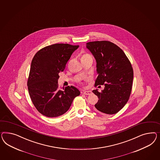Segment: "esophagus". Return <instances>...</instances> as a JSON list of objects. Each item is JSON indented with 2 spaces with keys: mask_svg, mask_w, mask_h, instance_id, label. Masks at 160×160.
<instances>
[{
  "mask_svg": "<svg viewBox=\"0 0 160 160\" xmlns=\"http://www.w3.org/2000/svg\"><path fill=\"white\" fill-rule=\"evenodd\" d=\"M83 93L84 95H90L92 94V91H86L83 92Z\"/></svg>",
  "mask_w": 160,
  "mask_h": 160,
  "instance_id": "34e87169",
  "label": "esophagus"
}]
</instances>
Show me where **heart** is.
Listing matches in <instances>:
<instances>
[{
  "instance_id": "obj_1",
  "label": "heart",
  "mask_w": 160,
  "mask_h": 160,
  "mask_svg": "<svg viewBox=\"0 0 160 160\" xmlns=\"http://www.w3.org/2000/svg\"><path fill=\"white\" fill-rule=\"evenodd\" d=\"M87 55H89V54H83V55H82V57H84V56H87Z\"/></svg>"
}]
</instances>
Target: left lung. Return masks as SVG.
<instances>
[{"label":"left lung","instance_id":"1","mask_svg":"<svg viewBox=\"0 0 160 160\" xmlns=\"http://www.w3.org/2000/svg\"><path fill=\"white\" fill-rule=\"evenodd\" d=\"M96 61L98 73L95 87L105 85L102 92L93 90L99 100L95 105L99 113H117L129 99L132 89L133 69L127 56L119 47L109 41L87 43ZM101 87V86H99Z\"/></svg>","mask_w":160,"mask_h":160}]
</instances>
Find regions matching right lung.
Instances as JSON below:
<instances>
[{"mask_svg": "<svg viewBox=\"0 0 160 160\" xmlns=\"http://www.w3.org/2000/svg\"><path fill=\"white\" fill-rule=\"evenodd\" d=\"M79 46L54 44L38 51L32 61L28 80V93L37 110L48 118H56L68 110L80 95L75 87L59 89V74Z\"/></svg>", "mask_w": 160, "mask_h": 160, "instance_id": "right-lung-1", "label": "right lung"}]
</instances>
